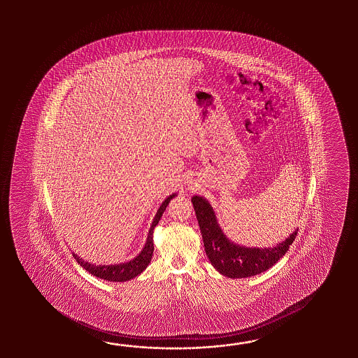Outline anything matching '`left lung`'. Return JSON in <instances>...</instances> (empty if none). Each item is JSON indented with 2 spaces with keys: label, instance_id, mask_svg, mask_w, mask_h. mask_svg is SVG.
I'll return each mask as SVG.
<instances>
[{
  "label": "left lung",
  "instance_id": "left-lung-1",
  "mask_svg": "<svg viewBox=\"0 0 358 358\" xmlns=\"http://www.w3.org/2000/svg\"><path fill=\"white\" fill-rule=\"evenodd\" d=\"M192 203L197 216L207 259L221 275L228 278H250L266 271L287 253L297 236L298 228L275 247L259 248L241 245L225 236L213 206L205 197L193 196Z\"/></svg>",
  "mask_w": 358,
  "mask_h": 358
}]
</instances>
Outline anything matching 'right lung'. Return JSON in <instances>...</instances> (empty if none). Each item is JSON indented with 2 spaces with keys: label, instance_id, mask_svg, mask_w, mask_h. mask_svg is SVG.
Here are the masks:
<instances>
[{
  "label": "right lung",
  "instance_id": "add662e5",
  "mask_svg": "<svg viewBox=\"0 0 358 358\" xmlns=\"http://www.w3.org/2000/svg\"><path fill=\"white\" fill-rule=\"evenodd\" d=\"M176 196V193L170 194L162 203H161L157 213L153 217L152 224H151V228L148 230V236H147V241H145V247L142 248V251L138 253L137 256L134 259H130V261H125L122 264H111V265H96V264H92L88 261H84L83 259H80L78 255H76L73 252V256L76 259V262L80 265V266L85 268L90 274L99 278V279H103L106 282H128L130 279L136 278L141 273H143L148 264L151 262L153 255V230L156 228V225L159 224L161 216L164 211L166 210L169 202L171 198H174Z\"/></svg>",
  "mask_w": 358,
  "mask_h": 358
}]
</instances>
